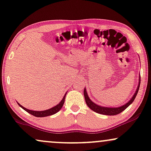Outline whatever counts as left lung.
<instances>
[{"label":"left lung","mask_w":151,"mask_h":151,"mask_svg":"<svg viewBox=\"0 0 151 151\" xmlns=\"http://www.w3.org/2000/svg\"><path fill=\"white\" fill-rule=\"evenodd\" d=\"M140 82H141V79H139V86H138L137 89V91H136V93H134V95L133 96V97H132V99H131L127 103H126L125 105H122V106L119 107V108H105V107H101V106H100V105H96V103H93L89 99V98H88V94H87V93H86V91L84 88V91H83V95H84L86 103L88 106V108L91 109L93 111L97 112V113L102 114V115H117V114H119L120 112L124 111L125 109L127 108L129 105H130L131 104H132V102L134 101V99H135L136 96H137V93H138V91H139V86H140Z\"/></svg>","instance_id":"obj_1"}]
</instances>
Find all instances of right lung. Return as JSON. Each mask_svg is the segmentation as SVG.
Listing matches in <instances>:
<instances>
[{
  "instance_id": "obj_1",
  "label": "right lung",
  "mask_w": 151,
  "mask_h": 151,
  "mask_svg": "<svg viewBox=\"0 0 151 151\" xmlns=\"http://www.w3.org/2000/svg\"><path fill=\"white\" fill-rule=\"evenodd\" d=\"M65 96H66V94H65L64 97H63V99H62V101H60V103L59 104L55 105V106L53 107V108L48 109V110H43V111H34V110H28V109L24 108L23 106H22V105L20 104H19V103H18V105H19L22 108L24 109L25 111L29 112V113L31 114V115L35 116V117H46V116L52 115H54V114L57 113V112L62 108V107L63 106V104H64L65 103Z\"/></svg>"
}]
</instances>
